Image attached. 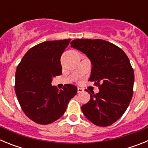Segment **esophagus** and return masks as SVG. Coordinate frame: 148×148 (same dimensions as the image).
Masks as SVG:
<instances>
[{
    "mask_svg": "<svg viewBox=\"0 0 148 148\" xmlns=\"http://www.w3.org/2000/svg\"><path fill=\"white\" fill-rule=\"evenodd\" d=\"M84 89L83 88H81V87H78V93H81V92H84Z\"/></svg>",
    "mask_w": 148,
    "mask_h": 148,
    "instance_id": "esophagus-1",
    "label": "esophagus"
}]
</instances>
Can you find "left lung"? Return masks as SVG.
Listing matches in <instances>:
<instances>
[{
	"instance_id": "left-lung-1",
	"label": "left lung",
	"mask_w": 148,
	"mask_h": 148,
	"mask_svg": "<svg viewBox=\"0 0 148 148\" xmlns=\"http://www.w3.org/2000/svg\"><path fill=\"white\" fill-rule=\"evenodd\" d=\"M70 44L90 59L89 80L99 89L98 93H90L82 112L94 125L109 126L121 118L133 96L134 72L129 58L117 46L101 39H75Z\"/></svg>"
}]
</instances>
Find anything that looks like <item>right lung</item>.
<instances>
[{
	"mask_svg": "<svg viewBox=\"0 0 148 148\" xmlns=\"http://www.w3.org/2000/svg\"><path fill=\"white\" fill-rule=\"evenodd\" d=\"M71 39L49 40L27 51L15 73V93L27 116L40 125H48L64 115L70 99L77 93L73 84L59 90L51 83L62 73L61 56Z\"/></svg>",
	"mask_w": 148,
	"mask_h": 148,
	"instance_id": "right-lung-1",
	"label": "right lung"
}]
</instances>
